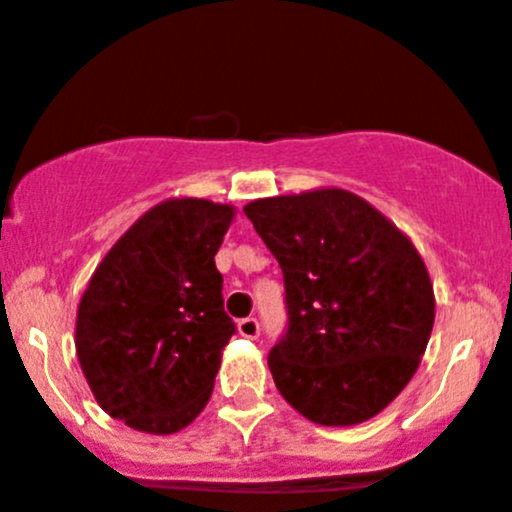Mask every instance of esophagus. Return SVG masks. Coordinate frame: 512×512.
Here are the masks:
<instances>
[{
    "instance_id": "34e87169",
    "label": "esophagus",
    "mask_w": 512,
    "mask_h": 512,
    "mask_svg": "<svg viewBox=\"0 0 512 512\" xmlns=\"http://www.w3.org/2000/svg\"><path fill=\"white\" fill-rule=\"evenodd\" d=\"M237 332L242 337H247V340H257V335H260V322L255 317H245V320L237 322Z\"/></svg>"
}]
</instances>
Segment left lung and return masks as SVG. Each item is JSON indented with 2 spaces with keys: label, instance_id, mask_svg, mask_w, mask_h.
Masks as SVG:
<instances>
[{
  "label": "left lung",
  "instance_id": "8db88e82",
  "mask_svg": "<svg viewBox=\"0 0 512 512\" xmlns=\"http://www.w3.org/2000/svg\"><path fill=\"white\" fill-rule=\"evenodd\" d=\"M285 277L287 332L267 355L282 398L317 425L365 423L415 375L435 322L413 242L347 190L245 205Z\"/></svg>",
  "mask_w": 512,
  "mask_h": 512
}]
</instances>
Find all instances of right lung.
<instances>
[{"instance_id": "add662e5", "label": "right lung", "mask_w": 512, "mask_h": 512, "mask_svg": "<svg viewBox=\"0 0 512 512\" xmlns=\"http://www.w3.org/2000/svg\"><path fill=\"white\" fill-rule=\"evenodd\" d=\"M235 207L165 200L124 232L77 310L79 365L99 408L152 435L187 428L210 400L235 322L215 255Z\"/></svg>"}]
</instances>
